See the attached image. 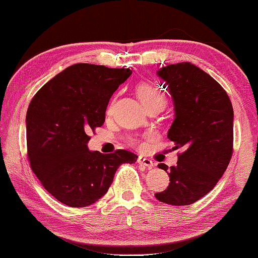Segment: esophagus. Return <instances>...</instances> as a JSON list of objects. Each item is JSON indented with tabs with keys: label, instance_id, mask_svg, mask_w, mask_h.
Listing matches in <instances>:
<instances>
[{
	"label": "esophagus",
	"instance_id": "obj_1",
	"mask_svg": "<svg viewBox=\"0 0 258 258\" xmlns=\"http://www.w3.org/2000/svg\"><path fill=\"white\" fill-rule=\"evenodd\" d=\"M138 163H139V164H140V165H144V166H146V167H148V169H153V167H154L153 161H150L149 158H146V157H144V156H139Z\"/></svg>",
	"mask_w": 258,
	"mask_h": 258
}]
</instances>
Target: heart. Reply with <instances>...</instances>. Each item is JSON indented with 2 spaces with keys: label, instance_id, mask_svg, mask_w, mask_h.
<instances>
[{
  "label": "heart",
  "instance_id": "obj_1",
  "mask_svg": "<svg viewBox=\"0 0 258 258\" xmlns=\"http://www.w3.org/2000/svg\"><path fill=\"white\" fill-rule=\"evenodd\" d=\"M137 94L139 100L145 105V108H148L150 105L156 103H165V95L163 94L156 86L149 83H141L137 86ZM110 113V109L108 110ZM133 145L142 146V142L138 140H132Z\"/></svg>",
  "mask_w": 258,
  "mask_h": 258
}]
</instances>
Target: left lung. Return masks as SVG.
<instances>
[{"label": "left lung", "mask_w": 258, "mask_h": 258, "mask_svg": "<svg viewBox=\"0 0 258 258\" xmlns=\"http://www.w3.org/2000/svg\"><path fill=\"white\" fill-rule=\"evenodd\" d=\"M157 76L172 96L174 120L167 132L173 149L181 148L175 166L158 164L170 177L158 201L188 206L214 189L231 161L233 107L214 78L189 62L159 69Z\"/></svg>", "instance_id": "left-lung-1"}]
</instances>
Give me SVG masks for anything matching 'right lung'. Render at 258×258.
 Returning a JSON list of instances; mask_svg holds the SVG:
<instances>
[{"label":"right lung","instance_id":"add662e5","mask_svg":"<svg viewBox=\"0 0 258 258\" xmlns=\"http://www.w3.org/2000/svg\"><path fill=\"white\" fill-rule=\"evenodd\" d=\"M130 69L71 65L39 89L26 114L27 155L36 177L59 202L72 208L91 206L107 193L122 163L138 156L118 149L91 151L89 133L105 120L110 97Z\"/></svg>","mask_w":258,"mask_h":258}]
</instances>
